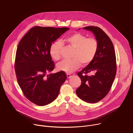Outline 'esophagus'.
<instances>
[{
  "instance_id": "1",
  "label": "esophagus",
  "mask_w": 133,
  "mask_h": 133,
  "mask_svg": "<svg viewBox=\"0 0 133 133\" xmlns=\"http://www.w3.org/2000/svg\"><path fill=\"white\" fill-rule=\"evenodd\" d=\"M67 78H70L71 77V75L69 74H67Z\"/></svg>"
}]
</instances>
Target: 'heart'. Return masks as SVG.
Masks as SVG:
<instances>
[{
	"instance_id": "b5f03b06",
	"label": "heart",
	"mask_w": 133,
	"mask_h": 133,
	"mask_svg": "<svg viewBox=\"0 0 133 133\" xmlns=\"http://www.w3.org/2000/svg\"><path fill=\"white\" fill-rule=\"evenodd\" d=\"M67 43L75 48L71 59H65L57 64V69L66 73H71L79 68L82 63L89 64L95 56L98 50L97 41L93 38H87L81 33H75L65 38ZM63 43L60 41L55 42L51 45L49 53L51 57L58 61L61 58V50Z\"/></svg>"
}]
</instances>
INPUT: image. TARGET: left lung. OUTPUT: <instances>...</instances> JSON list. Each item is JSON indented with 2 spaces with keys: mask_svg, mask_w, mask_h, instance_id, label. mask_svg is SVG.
Here are the masks:
<instances>
[{
  "mask_svg": "<svg viewBox=\"0 0 133 133\" xmlns=\"http://www.w3.org/2000/svg\"><path fill=\"white\" fill-rule=\"evenodd\" d=\"M83 28L92 32L98 47L92 61L77 74L82 84L76 92L83 101L95 103L107 95L114 81L116 72V55L110 39L102 29L95 26ZM89 72L95 74L91 77L82 75Z\"/></svg>",
  "mask_w": 133,
  "mask_h": 133,
  "instance_id": "left-lung-1",
  "label": "left lung"
}]
</instances>
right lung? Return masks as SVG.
<instances>
[{
    "mask_svg": "<svg viewBox=\"0 0 133 133\" xmlns=\"http://www.w3.org/2000/svg\"><path fill=\"white\" fill-rule=\"evenodd\" d=\"M69 29L35 26L19 43L15 65L17 81L26 97L37 105L56 99L67 78L63 71L47 74L55 67L49 53L51 44Z\"/></svg>",
    "mask_w": 133,
    "mask_h": 133,
    "instance_id": "add662e5",
    "label": "right lung"
}]
</instances>
